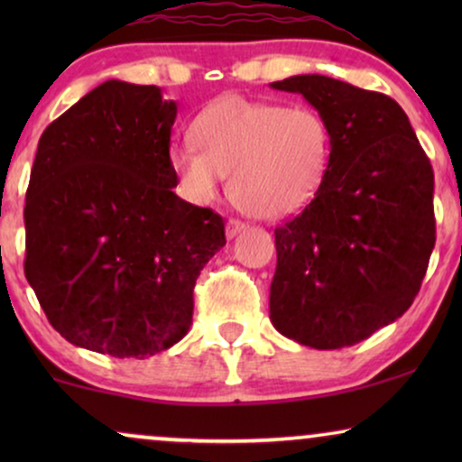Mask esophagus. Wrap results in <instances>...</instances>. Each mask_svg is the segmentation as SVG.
I'll return each mask as SVG.
<instances>
[{"label":"esophagus","mask_w":462,"mask_h":462,"mask_svg":"<svg viewBox=\"0 0 462 462\" xmlns=\"http://www.w3.org/2000/svg\"><path fill=\"white\" fill-rule=\"evenodd\" d=\"M245 223H242V220H237V218H229L226 220V237L229 239H233L237 236V233H242L244 229H245Z\"/></svg>","instance_id":"obj_1"}]
</instances>
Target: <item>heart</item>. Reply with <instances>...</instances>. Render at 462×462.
<instances>
[{"mask_svg":"<svg viewBox=\"0 0 462 462\" xmlns=\"http://www.w3.org/2000/svg\"><path fill=\"white\" fill-rule=\"evenodd\" d=\"M170 163L195 204H210L231 172V195L258 218L288 217L319 191L332 155L326 119L309 106L223 97L191 124Z\"/></svg>","mask_w":462,"mask_h":462,"instance_id":"obj_1","label":"heart"}]
</instances>
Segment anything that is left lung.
I'll use <instances>...</instances> for the list:
<instances>
[{"mask_svg":"<svg viewBox=\"0 0 462 462\" xmlns=\"http://www.w3.org/2000/svg\"><path fill=\"white\" fill-rule=\"evenodd\" d=\"M273 90L302 94L326 119L330 166L311 204L275 229L269 318L313 349H340L412 305L435 245L433 168L393 98L326 75Z\"/></svg>","mask_w":462,"mask_h":462,"instance_id":"obj_1","label":"left lung"}]
</instances>
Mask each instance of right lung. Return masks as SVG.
<instances>
[{
  "instance_id": "obj_1",
  "label": "right lung",
  "mask_w": 462,
  "mask_h": 462,
  "mask_svg": "<svg viewBox=\"0 0 462 462\" xmlns=\"http://www.w3.org/2000/svg\"><path fill=\"white\" fill-rule=\"evenodd\" d=\"M174 100L109 79L43 130L24 201V275L81 349L147 357L193 321L199 271L226 244L210 208L174 193Z\"/></svg>"
}]
</instances>
